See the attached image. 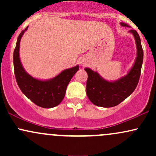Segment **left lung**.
Returning <instances> with one entry per match:
<instances>
[{"mask_svg": "<svg viewBox=\"0 0 156 156\" xmlns=\"http://www.w3.org/2000/svg\"><path fill=\"white\" fill-rule=\"evenodd\" d=\"M121 26L129 27L122 23H121ZM130 32L133 34L135 38L137 57L133 67L126 76L114 82H109L103 79L97 72L89 68L85 69L88 74L86 85L87 94L94 105L105 108L116 106L130 95L136 88L140 78L144 53L140 37L136 31L131 29Z\"/></svg>", "mask_w": 156, "mask_h": 156, "instance_id": "obj_1", "label": "left lung"}]
</instances>
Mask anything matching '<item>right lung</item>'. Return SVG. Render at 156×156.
Returning <instances> with one entry per match:
<instances>
[{
  "mask_svg": "<svg viewBox=\"0 0 156 156\" xmlns=\"http://www.w3.org/2000/svg\"><path fill=\"white\" fill-rule=\"evenodd\" d=\"M27 28L28 27L20 34L14 51L13 62L16 80L22 92L34 103L42 108H53L64 99L68 83L79 67L77 65L70 69H64L49 80H39L29 76L23 69L19 57L20 42Z\"/></svg>",
  "mask_w": 156,
  "mask_h": 156,
  "instance_id": "1",
  "label": "right lung"
}]
</instances>
